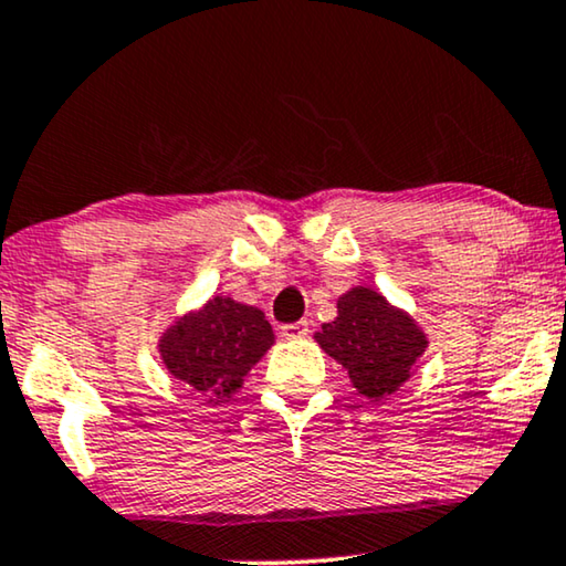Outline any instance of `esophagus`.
Wrapping results in <instances>:
<instances>
[{
  "label": "esophagus",
  "mask_w": 566,
  "mask_h": 566,
  "mask_svg": "<svg viewBox=\"0 0 566 566\" xmlns=\"http://www.w3.org/2000/svg\"><path fill=\"white\" fill-rule=\"evenodd\" d=\"M281 335L285 339H298V337H306L308 335V322H293V324H283L281 327Z\"/></svg>",
  "instance_id": "34e87169"
}]
</instances>
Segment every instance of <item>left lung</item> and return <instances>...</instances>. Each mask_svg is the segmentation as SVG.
Listing matches in <instances>:
<instances>
[{"label": "left lung", "mask_w": 566, "mask_h": 566, "mask_svg": "<svg viewBox=\"0 0 566 566\" xmlns=\"http://www.w3.org/2000/svg\"><path fill=\"white\" fill-rule=\"evenodd\" d=\"M322 350L343 363L358 394L386 399L412 374L428 347L415 319L374 289H350L337 301V319L316 332Z\"/></svg>", "instance_id": "1"}]
</instances>
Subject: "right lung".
Here are the masks:
<instances>
[{"mask_svg": "<svg viewBox=\"0 0 566 566\" xmlns=\"http://www.w3.org/2000/svg\"><path fill=\"white\" fill-rule=\"evenodd\" d=\"M273 343V327L260 308L216 296L175 322L159 339V353L169 374L223 405Z\"/></svg>", "mask_w": 566, "mask_h": 566, "instance_id": "right-lung-1", "label": "right lung"}]
</instances>
